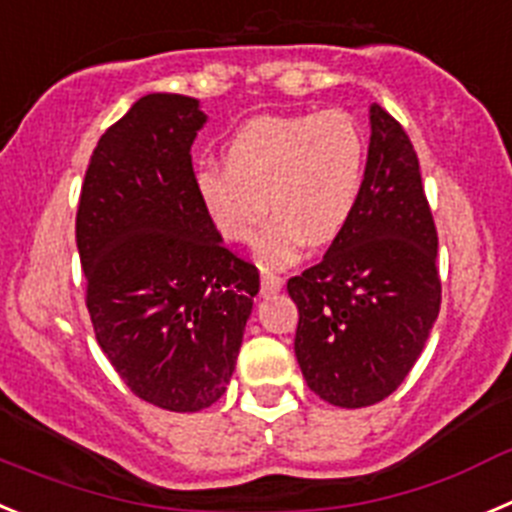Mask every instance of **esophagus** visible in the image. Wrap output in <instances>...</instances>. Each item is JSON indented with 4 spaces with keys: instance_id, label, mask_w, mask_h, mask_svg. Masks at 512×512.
Listing matches in <instances>:
<instances>
[{
    "instance_id": "1",
    "label": "esophagus",
    "mask_w": 512,
    "mask_h": 512,
    "mask_svg": "<svg viewBox=\"0 0 512 512\" xmlns=\"http://www.w3.org/2000/svg\"><path fill=\"white\" fill-rule=\"evenodd\" d=\"M280 288H283V278L265 270V273H262V293H265V296H273Z\"/></svg>"
}]
</instances>
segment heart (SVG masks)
I'll return each mask as SVG.
<instances>
[{"instance_id": "heart-1", "label": "heart", "mask_w": 512, "mask_h": 512, "mask_svg": "<svg viewBox=\"0 0 512 512\" xmlns=\"http://www.w3.org/2000/svg\"><path fill=\"white\" fill-rule=\"evenodd\" d=\"M224 163L196 173L206 214L229 242H255L265 267H285L306 245H331L352 222L365 186V135L339 109L319 114H265L229 140Z\"/></svg>"}]
</instances>
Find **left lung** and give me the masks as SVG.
<instances>
[{
  "label": "left lung",
  "instance_id": "left-lung-1",
  "mask_svg": "<svg viewBox=\"0 0 512 512\" xmlns=\"http://www.w3.org/2000/svg\"><path fill=\"white\" fill-rule=\"evenodd\" d=\"M370 127L352 222L319 265L288 280L298 365L308 388L339 408L388 398L416 365L441 306L439 237L418 155L377 104Z\"/></svg>",
  "mask_w": 512,
  "mask_h": 512
}]
</instances>
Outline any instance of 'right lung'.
<instances>
[{
	"mask_svg": "<svg viewBox=\"0 0 512 512\" xmlns=\"http://www.w3.org/2000/svg\"><path fill=\"white\" fill-rule=\"evenodd\" d=\"M204 122L191 96L137 99L101 135L76 211L96 342L137 398L176 413L222 398L260 290L196 193Z\"/></svg>",
	"mask_w": 512,
	"mask_h": 512,
	"instance_id": "1",
	"label": "right lung"
}]
</instances>
